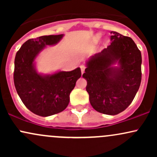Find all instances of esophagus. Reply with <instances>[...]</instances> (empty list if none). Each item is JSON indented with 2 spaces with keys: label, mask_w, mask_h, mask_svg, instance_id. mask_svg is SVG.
I'll use <instances>...</instances> for the list:
<instances>
[{
  "label": "esophagus",
  "mask_w": 157,
  "mask_h": 157,
  "mask_svg": "<svg viewBox=\"0 0 157 157\" xmlns=\"http://www.w3.org/2000/svg\"><path fill=\"white\" fill-rule=\"evenodd\" d=\"M80 67V69H81V72H82V74H83L84 71H85V69H86V66H85L84 65H81Z\"/></svg>",
  "instance_id": "esophagus-1"
}]
</instances>
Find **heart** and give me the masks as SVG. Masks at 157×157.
Listing matches in <instances>:
<instances>
[{"instance_id":"b5f03b06","label":"heart","mask_w":157,"mask_h":157,"mask_svg":"<svg viewBox=\"0 0 157 157\" xmlns=\"http://www.w3.org/2000/svg\"><path fill=\"white\" fill-rule=\"evenodd\" d=\"M100 37V35H97V38H99V37Z\"/></svg>"}]
</instances>
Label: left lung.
<instances>
[{
  "label": "left lung",
  "mask_w": 157,
  "mask_h": 157,
  "mask_svg": "<svg viewBox=\"0 0 157 157\" xmlns=\"http://www.w3.org/2000/svg\"><path fill=\"white\" fill-rule=\"evenodd\" d=\"M111 45L86 63L90 103L98 112L116 115L132 102L141 83L142 55L132 39L111 32ZM116 63L118 67H113Z\"/></svg>",
  "instance_id": "left-lung-1"
}]
</instances>
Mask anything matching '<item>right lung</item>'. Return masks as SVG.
<instances>
[{
	"label": "right lung",
	"instance_id": "obj_1",
	"mask_svg": "<svg viewBox=\"0 0 157 157\" xmlns=\"http://www.w3.org/2000/svg\"><path fill=\"white\" fill-rule=\"evenodd\" d=\"M63 35L29 39L17 51L15 59L14 83L23 103L32 113L48 117L66 109L69 95L81 77L80 68L52 75L37 73L35 60L46 46L57 44Z\"/></svg>",
	"mask_w": 157,
	"mask_h": 157
}]
</instances>
